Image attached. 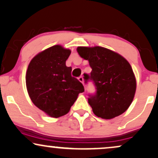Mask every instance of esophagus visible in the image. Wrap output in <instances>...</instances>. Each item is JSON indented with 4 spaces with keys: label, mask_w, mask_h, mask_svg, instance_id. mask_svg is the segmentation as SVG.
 Returning a JSON list of instances; mask_svg holds the SVG:
<instances>
[{
    "label": "esophagus",
    "mask_w": 158,
    "mask_h": 158,
    "mask_svg": "<svg viewBox=\"0 0 158 158\" xmlns=\"http://www.w3.org/2000/svg\"><path fill=\"white\" fill-rule=\"evenodd\" d=\"M78 79H79V81H80L81 83H82L84 85V79H83L82 77H79V78H78Z\"/></svg>",
    "instance_id": "esophagus-1"
}]
</instances>
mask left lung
Returning a JSON list of instances; mask_svg holds the SVG:
<instances>
[{"instance_id":"left-lung-1","label":"left lung","mask_w":158,"mask_h":158,"mask_svg":"<svg viewBox=\"0 0 158 158\" xmlns=\"http://www.w3.org/2000/svg\"><path fill=\"white\" fill-rule=\"evenodd\" d=\"M77 52L88 60L92 68L85 79L93 81L97 89L88 102L94 115L103 119H112L123 113L134 100L136 81L127 60L108 48L78 47Z\"/></svg>"}]
</instances>
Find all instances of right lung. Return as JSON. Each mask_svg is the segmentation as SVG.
Masks as SVG:
<instances>
[{
    "label": "right lung",
    "instance_id": "obj_1",
    "mask_svg": "<svg viewBox=\"0 0 158 158\" xmlns=\"http://www.w3.org/2000/svg\"><path fill=\"white\" fill-rule=\"evenodd\" d=\"M71 50L60 45L39 52L29 63L26 85L31 100L48 115L58 118L67 114L84 86L71 77L66 66Z\"/></svg>",
    "mask_w": 158,
    "mask_h": 158
}]
</instances>
